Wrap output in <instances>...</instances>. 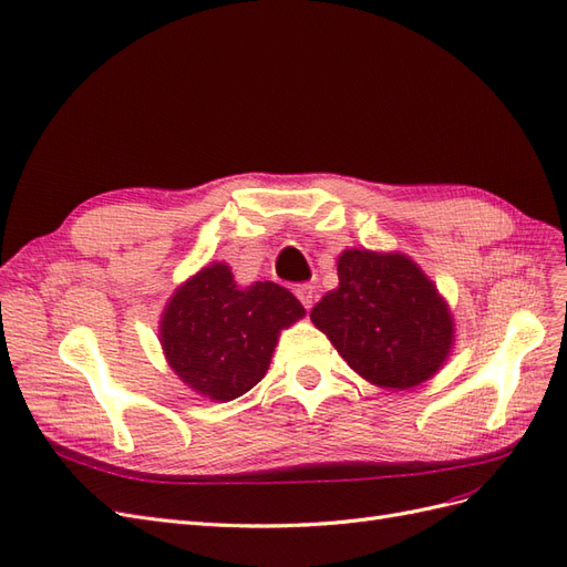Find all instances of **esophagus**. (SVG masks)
Wrapping results in <instances>:
<instances>
[{
  "label": "esophagus",
  "instance_id": "esophagus-1",
  "mask_svg": "<svg viewBox=\"0 0 567 567\" xmlns=\"http://www.w3.org/2000/svg\"><path fill=\"white\" fill-rule=\"evenodd\" d=\"M296 298L302 302V307H305L307 312L312 310V298H315V290H312V286H307V284L298 286V288H296Z\"/></svg>",
  "mask_w": 567,
  "mask_h": 567
}]
</instances>
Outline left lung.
<instances>
[{
    "mask_svg": "<svg viewBox=\"0 0 567 567\" xmlns=\"http://www.w3.org/2000/svg\"><path fill=\"white\" fill-rule=\"evenodd\" d=\"M310 319L350 369L388 390L433 379L454 346L450 305L402 252H342L338 288L315 305Z\"/></svg>",
    "mask_w": 567,
    "mask_h": 567,
    "instance_id": "8db88e82",
    "label": "left lung"
}]
</instances>
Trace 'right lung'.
<instances>
[{"mask_svg": "<svg viewBox=\"0 0 567 567\" xmlns=\"http://www.w3.org/2000/svg\"><path fill=\"white\" fill-rule=\"evenodd\" d=\"M305 317L298 298L274 281L236 286L213 262L184 281L161 319V346L179 379L213 402L241 398L265 379L279 333Z\"/></svg>", "mask_w": 567, "mask_h": 567, "instance_id": "1", "label": "right lung"}]
</instances>
